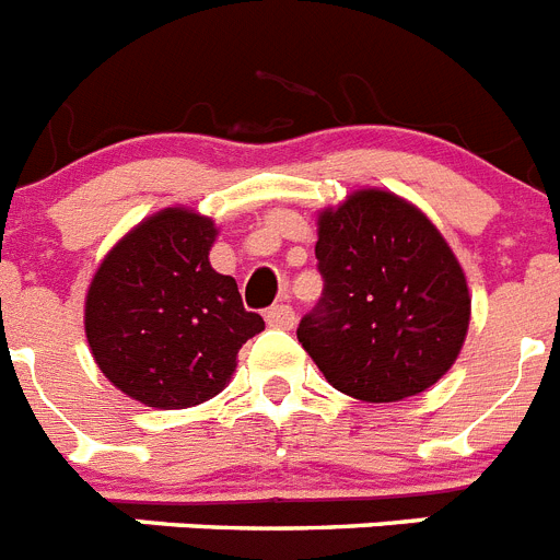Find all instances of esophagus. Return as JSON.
Wrapping results in <instances>:
<instances>
[{
    "instance_id": "esophagus-1",
    "label": "esophagus",
    "mask_w": 560,
    "mask_h": 560,
    "mask_svg": "<svg viewBox=\"0 0 560 560\" xmlns=\"http://www.w3.org/2000/svg\"><path fill=\"white\" fill-rule=\"evenodd\" d=\"M266 323H269V328H277V330H291L294 328V308L291 305H271L269 311H266Z\"/></svg>"
}]
</instances>
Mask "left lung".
<instances>
[{"instance_id":"8db88e82","label":"left lung","mask_w":560,"mask_h":560,"mask_svg":"<svg viewBox=\"0 0 560 560\" xmlns=\"http://www.w3.org/2000/svg\"><path fill=\"white\" fill-rule=\"evenodd\" d=\"M316 235L325 291L296 339L330 387L393 404L438 384L463 350L471 294L427 212L361 187L319 210Z\"/></svg>"}]
</instances>
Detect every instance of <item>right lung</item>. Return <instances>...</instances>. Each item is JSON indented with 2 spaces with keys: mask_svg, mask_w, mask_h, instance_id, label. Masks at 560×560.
Instances as JSON below:
<instances>
[{
  "mask_svg": "<svg viewBox=\"0 0 560 560\" xmlns=\"http://www.w3.org/2000/svg\"><path fill=\"white\" fill-rule=\"evenodd\" d=\"M219 226L165 207L131 226L97 266L83 305L89 350L114 387L153 409L215 398L237 350L266 328L237 283L210 266Z\"/></svg>",
  "mask_w": 560,
  "mask_h": 560,
  "instance_id": "1",
  "label": "right lung"
}]
</instances>
